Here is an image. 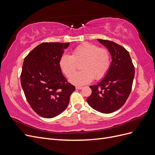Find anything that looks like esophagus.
I'll return each instance as SVG.
<instances>
[{
  "label": "esophagus",
  "mask_w": 155,
  "mask_h": 155,
  "mask_svg": "<svg viewBox=\"0 0 155 155\" xmlns=\"http://www.w3.org/2000/svg\"><path fill=\"white\" fill-rule=\"evenodd\" d=\"M83 87H81V86H77L76 87V89H78V90H80V89H82Z\"/></svg>",
  "instance_id": "esophagus-1"
}]
</instances>
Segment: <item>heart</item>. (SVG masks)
I'll return each mask as SVG.
<instances>
[{"instance_id": "1", "label": "heart", "mask_w": 155, "mask_h": 155, "mask_svg": "<svg viewBox=\"0 0 155 155\" xmlns=\"http://www.w3.org/2000/svg\"><path fill=\"white\" fill-rule=\"evenodd\" d=\"M83 62V71L72 74L76 71L77 63ZM111 64V55L107 48H99L91 43H84L72 51V55L63 54L59 59V65L61 71L70 78L71 84L83 85L90 83L94 78H104Z\"/></svg>"}]
</instances>
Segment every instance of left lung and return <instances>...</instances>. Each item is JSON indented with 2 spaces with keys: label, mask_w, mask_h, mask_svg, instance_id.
Wrapping results in <instances>:
<instances>
[{
  "label": "left lung",
  "mask_w": 155,
  "mask_h": 155,
  "mask_svg": "<svg viewBox=\"0 0 155 155\" xmlns=\"http://www.w3.org/2000/svg\"><path fill=\"white\" fill-rule=\"evenodd\" d=\"M98 41L110 51L112 62L102 81L91 85L92 93L87 98L88 104L101 113L110 114L121 108L131 93L135 69L128 51L122 46L109 40Z\"/></svg>",
  "instance_id": "1"
}]
</instances>
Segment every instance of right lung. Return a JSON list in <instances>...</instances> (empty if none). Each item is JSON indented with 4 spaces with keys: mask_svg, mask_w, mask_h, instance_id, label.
<instances>
[{
    "mask_svg": "<svg viewBox=\"0 0 155 155\" xmlns=\"http://www.w3.org/2000/svg\"><path fill=\"white\" fill-rule=\"evenodd\" d=\"M70 43H43L24 59L20 75L26 99L33 110L45 118L59 115L67 108L74 85L59 68L64 49Z\"/></svg>",
    "mask_w": 155,
    "mask_h": 155,
    "instance_id": "obj_1",
    "label": "right lung"
}]
</instances>
